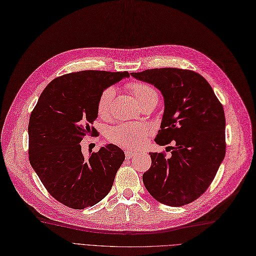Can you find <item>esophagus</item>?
I'll return each instance as SVG.
<instances>
[{
	"label": "esophagus",
	"mask_w": 256,
	"mask_h": 256,
	"mask_svg": "<svg viewBox=\"0 0 256 256\" xmlns=\"http://www.w3.org/2000/svg\"><path fill=\"white\" fill-rule=\"evenodd\" d=\"M125 154H126V158H127V160H129V158H131L132 156H136V154H138V152H131V150H127Z\"/></svg>",
	"instance_id": "obj_1"
}]
</instances>
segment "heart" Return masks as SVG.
<instances>
[{"label":"heart","mask_w":256,"mask_h":256,"mask_svg":"<svg viewBox=\"0 0 256 256\" xmlns=\"http://www.w3.org/2000/svg\"><path fill=\"white\" fill-rule=\"evenodd\" d=\"M128 86L140 104L152 96L158 95L154 88L145 82H131ZM114 95H116V89L112 86L107 88L100 93L98 100V113L100 118H104L110 114ZM152 131V127L148 125L127 122L111 128L108 134V140L120 147L138 149L144 144Z\"/></svg>","instance_id":"1"}]
</instances>
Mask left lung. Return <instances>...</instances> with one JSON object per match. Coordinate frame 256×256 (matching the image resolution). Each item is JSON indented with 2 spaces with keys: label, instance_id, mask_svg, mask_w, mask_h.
Listing matches in <instances>:
<instances>
[{
  "label": "left lung",
  "instance_id": "8db88e82",
  "mask_svg": "<svg viewBox=\"0 0 256 256\" xmlns=\"http://www.w3.org/2000/svg\"><path fill=\"white\" fill-rule=\"evenodd\" d=\"M154 84L164 98L160 146L176 140L172 156L149 152L152 166L143 174L149 194L170 206L190 204L214 180L226 154V118L212 86L190 70L162 68L131 73Z\"/></svg>",
  "mask_w": 256,
  "mask_h": 256
}]
</instances>
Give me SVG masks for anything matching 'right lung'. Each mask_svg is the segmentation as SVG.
I'll return each mask as SVG.
<instances>
[{"mask_svg": "<svg viewBox=\"0 0 256 256\" xmlns=\"http://www.w3.org/2000/svg\"><path fill=\"white\" fill-rule=\"evenodd\" d=\"M128 72L82 71L52 80L41 93L28 124L30 165L50 195L61 204L82 210L98 204L110 192L125 154L108 144L84 158L80 143L98 136L100 93Z\"/></svg>", "mask_w": 256, "mask_h": 256, "instance_id": "1", "label": "right lung"}]
</instances>
